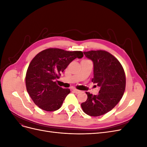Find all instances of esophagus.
I'll list each match as a JSON object with an SVG mask.
<instances>
[{
  "label": "esophagus",
  "mask_w": 147,
  "mask_h": 147,
  "mask_svg": "<svg viewBox=\"0 0 147 147\" xmlns=\"http://www.w3.org/2000/svg\"><path fill=\"white\" fill-rule=\"evenodd\" d=\"M73 91H74L75 93H77V94H78V93H79L80 92V91L78 90H77V89H75V88H74V89H73Z\"/></svg>",
  "instance_id": "34e87169"
}]
</instances>
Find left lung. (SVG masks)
Returning <instances> with one entry per match:
<instances>
[{"label":"left lung","mask_w":147,"mask_h":147,"mask_svg":"<svg viewBox=\"0 0 147 147\" xmlns=\"http://www.w3.org/2000/svg\"><path fill=\"white\" fill-rule=\"evenodd\" d=\"M93 63L92 82L100 88L99 94L86 92L87 100L81 104L83 112L91 117H99L112 110L122 98L126 87L124 69L118 60L103 50L83 52Z\"/></svg>","instance_id":"obj_1"}]
</instances>
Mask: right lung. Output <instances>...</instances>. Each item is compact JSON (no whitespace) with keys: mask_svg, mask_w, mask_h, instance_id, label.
Segmentation results:
<instances>
[{"mask_svg":"<svg viewBox=\"0 0 147 147\" xmlns=\"http://www.w3.org/2000/svg\"><path fill=\"white\" fill-rule=\"evenodd\" d=\"M83 56L82 51L48 48L31 61L26 75V86L35 104L48 112L61 108L70 91L57 85L56 80L73 60Z\"/></svg>","mask_w":147,"mask_h":147,"instance_id":"right-lung-1","label":"right lung"}]
</instances>
